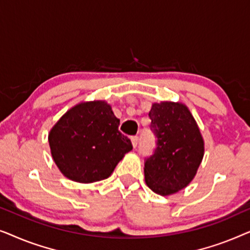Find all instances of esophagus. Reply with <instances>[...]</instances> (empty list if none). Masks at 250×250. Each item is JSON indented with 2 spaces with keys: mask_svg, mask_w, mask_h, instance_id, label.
<instances>
[{
  "mask_svg": "<svg viewBox=\"0 0 250 250\" xmlns=\"http://www.w3.org/2000/svg\"><path fill=\"white\" fill-rule=\"evenodd\" d=\"M131 140H132V145H133V146H134V148H136V146H138V143H139V136H138V135L132 136Z\"/></svg>",
  "mask_w": 250,
  "mask_h": 250,
  "instance_id": "obj_1",
  "label": "esophagus"
}]
</instances>
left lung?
<instances>
[{"label": "left lung", "mask_w": 250, "mask_h": 250, "mask_svg": "<svg viewBox=\"0 0 250 250\" xmlns=\"http://www.w3.org/2000/svg\"><path fill=\"white\" fill-rule=\"evenodd\" d=\"M149 117L157 142L155 151L145 160L146 183L153 192L168 196L192 181L204 157V141L182 104H153Z\"/></svg>", "instance_id": "left-lung-1"}]
</instances>
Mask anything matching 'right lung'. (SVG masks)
Returning <instances> with one entry per match:
<instances>
[{"instance_id":"add662e5","label":"right lung","mask_w":250,"mask_h":250,"mask_svg":"<svg viewBox=\"0 0 250 250\" xmlns=\"http://www.w3.org/2000/svg\"><path fill=\"white\" fill-rule=\"evenodd\" d=\"M118 125L119 119L104 101L83 102L68 110L49 134L51 153L61 173L81 183L110 176L133 149Z\"/></svg>"}]
</instances>
